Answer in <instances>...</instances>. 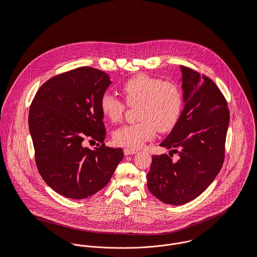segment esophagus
Masks as SVG:
<instances>
[{
  "label": "esophagus",
  "mask_w": 257,
  "mask_h": 257,
  "mask_svg": "<svg viewBox=\"0 0 257 257\" xmlns=\"http://www.w3.org/2000/svg\"><path fill=\"white\" fill-rule=\"evenodd\" d=\"M136 153H137V151H135V150L124 149V155H125V156H131V155H135Z\"/></svg>",
  "instance_id": "obj_1"
}]
</instances>
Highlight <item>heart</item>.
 Segmentation results:
<instances>
[{
	"label": "heart",
	"mask_w": 257,
	"mask_h": 257,
	"mask_svg": "<svg viewBox=\"0 0 257 257\" xmlns=\"http://www.w3.org/2000/svg\"><path fill=\"white\" fill-rule=\"evenodd\" d=\"M122 92L129 105H138L139 122L120 127L114 133L117 144L128 149H140L154 139L157 130L167 132L177 124L183 108V92L174 81H163L146 74L128 79ZM99 106L103 116L111 122H119L126 109V103L114 94L105 92Z\"/></svg>",
	"instance_id": "heart-1"
}]
</instances>
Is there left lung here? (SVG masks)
<instances>
[{
  "mask_svg": "<svg viewBox=\"0 0 257 257\" xmlns=\"http://www.w3.org/2000/svg\"><path fill=\"white\" fill-rule=\"evenodd\" d=\"M184 108L167 138L160 144L176 153L154 156L148 188L161 201L181 205L199 196L222 169L230 122L228 103L214 82L181 66Z\"/></svg>",
  "mask_w": 257,
  "mask_h": 257,
  "instance_id": "1",
  "label": "left lung"
}]
</instances>
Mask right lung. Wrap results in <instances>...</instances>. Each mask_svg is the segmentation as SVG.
Wrapping results in <instances>:
<instances>
[{
  "instance_id": "add662e5",
  "label": "right lung",
  "mask_w": 257,
  "mask_h": 257,
  "mask_svg": "<svg viewBox=\"0 0 257 257\" xmlns=\"http://www.w3.org/2000/svg\"><path fill=\"white\" fill-rule=\"evenodd\" d=\"M101 70L79 67L49 79L36 92L28 125L35 163L47 184L72 199L87 198L102 189L122 161V149L103 144L95 150L82 142L105 137L100 97L111 85Z\"/></svg>"
}]
</instances>
